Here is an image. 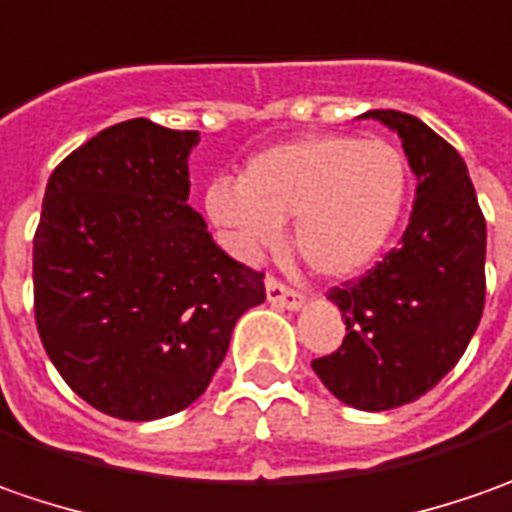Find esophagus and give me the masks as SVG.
I'll return each instance as SVG.
<instances>
[{
	"label": "esophagus",
	"mask_w": 512,
	"mask_h": 512,
	"mask_svg": "<svg viewBox=\"0 0 512 512\" xmlns=\"http://www.w3.org/2000/svg\"><path fill=\"white\" fill-rule=\"evenodd\" d=\"M266 297H269V303H272V306H277V309H289V311L303 309V303H306V297H303L300 291L283 286L277 277H269V280H266Z\"/></svg>",
	"instance_id": "esophagus-1"
}]
</instances>
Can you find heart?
Segmentation results:
<instances>
[{"label":"heart","instance_id":"heart-1","mask_svg":"<svg viewBox=\"0 0 512 512\" xmlns=\"http://www.w3.org/2000/svg\"><path fill=\"white\" fill-rule=\"evenodd\" d=\"M408 186V161L391 141L303 135L252 155L240 181H212L203 212L240 257L274 246L280 223L294 218V246L311 269L351 277L391 243Z\"/></svg>","mask_w":512,"mask_h":512}]
</instances>
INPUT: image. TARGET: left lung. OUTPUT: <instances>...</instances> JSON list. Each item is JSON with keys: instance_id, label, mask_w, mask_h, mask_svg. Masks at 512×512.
Returning <instances> with one entry per match:
<instances>
[{"instance_id": "obj_1", "label": "left lung", "mask_w": 512, "mask_h": 512, "mask_svg": "<svg viewBox=\"0 0 512 512\" xmlns=\"http://www.w3.org/2000/svg\"><path fill=\"white\" fill-rule=\"evenodd\" d=\"M402 138L416 175L402 243L360 280L328 291L343 311V345L311 362L334 397L391 411L428 394L465 354L485 309V215L462 155L419 118L368 110Z\"/></svg>"}]
</instances>
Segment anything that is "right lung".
Returning <instances> with one entry per match:
<instances>
[{"mask_svg": "<svg viewBox=\"0 0 512 512\" xmlns=\"http://www.w3.org/2000/svg\"><path fill=\"white\" fill-rule=\"evenodd\" d=\"M201 135L121 121L53 169L33 238L47 357L101 414L150 422L206 391L263 274L223 252L186 203Z\"/></svg>", "mask_w": 512, "mask_h": 512, "instance_id": "obj_1", "label": "right lung"}]
</instances>
